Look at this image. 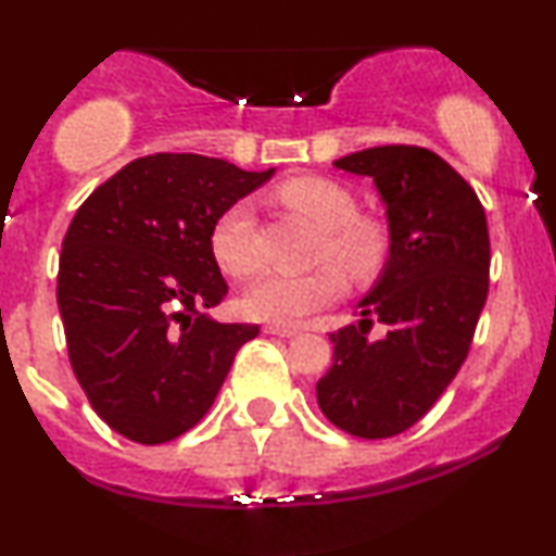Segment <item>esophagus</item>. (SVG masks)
<instances>
[{
  "instance_id": "esophagus-1",
  "label": "esophagus",
  "mask_w": 556,
  "mask_h": 556,
  "mask_svg": "<svg viewBox=\"0 0 556 556\" xmlns=\"http://www.w3.org/2000/svg\"><path fill=\"white\" fill-rule=\"evenodd\" d=\"M264 331H266V334H274V337H295V334H300L298 327H285V324H266Z\"/></svg>"
}]
</instances>
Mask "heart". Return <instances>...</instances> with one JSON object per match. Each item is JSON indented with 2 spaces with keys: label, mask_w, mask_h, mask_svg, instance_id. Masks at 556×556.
I'll list each match as a JSON object with an SVG mask.
<instances>
[{
  "label": "heart",
  "mask_w": 556,
  "mask_h": 556,
  "mask_svg": "<svg viewBox=\"0 0 556 556\" xmlns=\"http://www.w3.org/2000/svg\"><path fill=\"white\" fill-rule=\"evenodd\" d=\"M279 201L324 227L318 248L321 258H334L350 274L374 271L387 248L384 227L371 216L355 214V198L340 182L327 177H292L277 188ZM212 251L219 266L232 277H251L261 269L258 214L251 198L229 203L212 227ZM342 274L324 264L311 271H271L261 277L242 298L248 316L274 324L303 321L314 311L342 295Z\"/></svg>",
  "instance_id": "obj_1"
}]
</instances>
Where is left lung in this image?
<instances>
[{
    "mask_svg": "<svg viewBox=\"0 0 556 556\" xmlns=\"http://www.w3.org/2000/svg\"><path fill=\"white\" fill-rule=\"evenodd\" d=\"M371 177L389 251L358 324L331 331L334 363L316 384L321 413L361 439L418 424L460 371L489 295V227L476 190L418 146H376L334 162ZM388 331L368 338L372 318Z\"/></svg>",
    "mask_w": 556,
    "mask_h": 556,
    "instance_id": "1",
    "label": "left lung"
}]
</instances>
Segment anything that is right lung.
Wrapping results in <instances>:
<instances>
[{
	"label": "right lung",
	"instance_id": "obj_1",
	"mask_svg": "<svg viewBox=\"0 0 556 556\" xmlns=\"http://www.w3.org/2000/svg\"><path fill=\"white\" fill-rule=\"evenodd\" d=\"M271 175L198 154L140 156L70 222L56 277L70 363L99 418L132 442L193 429L258 334L208 316L227 295L212 227Z\"/></svg>",
	"mask_w": 556,
	"mask_h": 556
}]
</instances>
